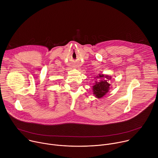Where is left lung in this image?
<instances>
[{"instance_id": "obj_1", "label": "left lung", "mask_w": 158, "mask_h": 158, "mask_svg": "<svg viewBox=\"0 0 158 158\" xmlns=\"http://www.w3.org/2000/svg\"><path fill=\"white\" fill-rule=\"evenodd\" d=\"M100 79L99 81H96L93 86V92L94 96L100 99L104 97L109 91L110 84H109L108 81L111 79V76L108 75L99 74L95 77V79ZM97 80V79H96Z\"/></svg>"}]
</instances>
